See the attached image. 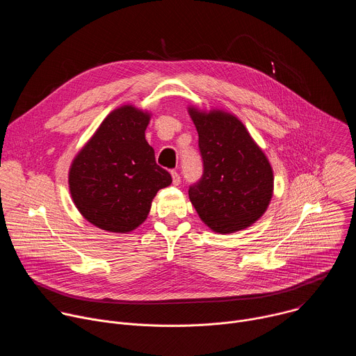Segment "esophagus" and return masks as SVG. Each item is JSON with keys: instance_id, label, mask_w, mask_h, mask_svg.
I'll list each match as a JSON object with an SVG mask.
<instances>
[{"instance_id": "1", "label": "esophagus", "mask_w": 356, "mask_h": 356, "mask_svg": "<svg viewBox=\"0 0 356 356\" xmlns=\"http://www.w3.org/2000/svg\"><path fill=\"white\" fill-rule=\"evenodd\" d=\"M172 179H173V184H175V186H179V184H180V181H181L180 175H179L176 170H173V172H172Z\"/></svg>"}]
</instances>
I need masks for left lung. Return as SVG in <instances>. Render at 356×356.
I'll use <instances>...</instances> for the list:
<instances>
[{
	"instance_id": "left-lung-1",
	"label": "left lung",
	"mask_w": 356,
	"mask_h": 356,
	"mask_svg": "<svg viewBox=\"0 0 356 356\" xmlns=\"http://www.w3.org/2000/svg\"><path fill=\"white\" fill-rule=\"evenodd\" d=\"M198 132L201 179L188 197L200 218L218 234L250 227L266 211L273 172L243 124L224 111L188 108Z\"/></svg>"
}]
</instances>
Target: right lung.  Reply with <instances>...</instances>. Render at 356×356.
I'll use <instances>...</instances> for the list:
<instances>
[{
    "label": "right lung",
    "instance_id": "obj_1",
    "mask_svg": "<svg viewBox=\"0 0 356 356\" xmlns=\"http://www.w3.org/2000/svg\"><path fill=\"white\" fill-rule=\"evenodd\" d=\"M149 118L132 106L114 110L72 163V198L81 216L101 229H135L146 220L156 193L172 183L145 139Z\"/></svg>",
    "mask_w": 356,
    "mask_h": 356
}]
</instances>
